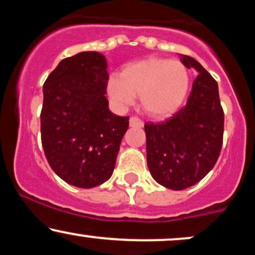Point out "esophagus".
<instances>
[{
  "label": "esophagus",
  "mask_w": 255,
  "mask_h": 255,
  "mask_svg": "<svg viewBox=\"0 0 255 255\" xmlns=\"http://www.w3.org/2000/svg\"><path fill=\"white\" fill-rule=\"evenodd\" d=\"M129 125L131 127H142V126H144V121L140 120L137 116H131L129 119Z\"/></svg>",
  "instance_id": "1"
}]
</instances>
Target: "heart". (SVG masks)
Wrapping results in <instances>:
<instances>
[{
  "label": "heart",
  "mask_w": 255,
  "mask_h": 255,
  "mask_svg": "<svg viewBox=\"0 0 255 255\" xmlns=\"http://www.w3.org/2000/svg\"><path fill=\"white\" fill-rule=\"evenodd\" d=\"M189 86L186 67L176 61L146 58L128 64L121 77L114 75L108 84L110 98L126 107L140 95L142 109L153 118H165L182 104Z\"/></svg>",
  "instance_id": "b5f03b06"
}]
</instances>
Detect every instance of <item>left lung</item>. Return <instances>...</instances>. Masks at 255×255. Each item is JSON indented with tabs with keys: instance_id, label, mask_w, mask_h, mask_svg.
Returning a JSON list of instances; mask_svg holds the SVG:
<instances>
[{
	"instance_id": "1",
	"label": "left lung",
	"mask_w": 255,
	"mask_h": 255,
	"mask_svg": "<svg viewBox=\"0 0 255 255\" xmlns=\"http://www.w3.org/2000/svg\"><path fill=\"white\" fill-rule=\"evenodd\" d=\"M181 58L199 73L187 104L166 121L145 124L148 170L174 191L194 186L209 174L221 153L224 131L217 81L197 60Z\"/></svg>"
}]
</instances>
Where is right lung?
<instances>
[{
	"mask_svg": "<svg viewBox=\"0 0 255 255\" xmlns=\"http://www.w3.org/2000/svg\"><path fill=\"white\" fill-rule=\"evenodd\" d=\"M108 80L105 57L85 51L61 61L43 85L44 154L58 177L79 188L109 180L129 126L128 116L108 108Z\"/></svg>",
	"mask_w": 255,
	"mask_h": 255,
	"instance_id": "obj_1",
	"label": "right lung"
}]
</instances>
